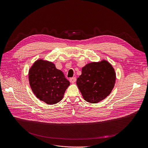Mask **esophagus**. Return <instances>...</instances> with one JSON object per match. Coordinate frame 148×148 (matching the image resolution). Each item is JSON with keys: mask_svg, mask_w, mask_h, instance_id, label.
Returning a JSON list of instances; mask_svg holds the SVG:
<instances>
[{"mask_svg": "<svg viewBox=\"0 0 148 148\" xmlns=\"http://www.w3.org/2000/svg\"><path fill=\"white\" fill-rule=\"evenodd\" d=\"M75 81H76V78H75V77H72V78H70V82L71 83H75Z\"/></svg>", "mask_w": 148, "mask_h": 148, "instance_id": "1", "label": "esophagus"}]
</instances>
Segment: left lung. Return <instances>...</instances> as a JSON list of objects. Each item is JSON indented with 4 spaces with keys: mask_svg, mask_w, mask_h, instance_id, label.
Segmentation results:
<instances>
[{
    "mask_svg": "<svg viewBox=\"0 0 148 148\" xmlns=\"http://www.w3.org/2000/svg\"><path fill=\"white\" fill-rule=\"evenodd\" d=\"M115 81L114 70L109 62L104 60L84 66L77 84L86 101L97 103L110 95Z\"/></svg>",
    "mask_w": 148,
    "mask_h": 148,
    "instance_id": "left-lung-1",
    "label": "left lung"
}]
</instances>
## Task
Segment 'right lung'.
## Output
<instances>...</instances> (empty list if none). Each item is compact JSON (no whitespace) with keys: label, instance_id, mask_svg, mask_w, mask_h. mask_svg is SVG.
Wrapping results in <instances>:
<instances>
[{"label":"right lung","instance_id":"1","mask_svg":"<svg viewBox=\"0 0 148 148\" xmlns=\"http://www.w3.org/2000/svg\"><path fill=\"white\" fill-rule=\"evenodd\" d=\"M29 81L36 97L48 104H54L63 98L70 82L52 62L37 60L29 71Z\"/></svg>","mask_w":148,"mask_h":148}]
</instances>
